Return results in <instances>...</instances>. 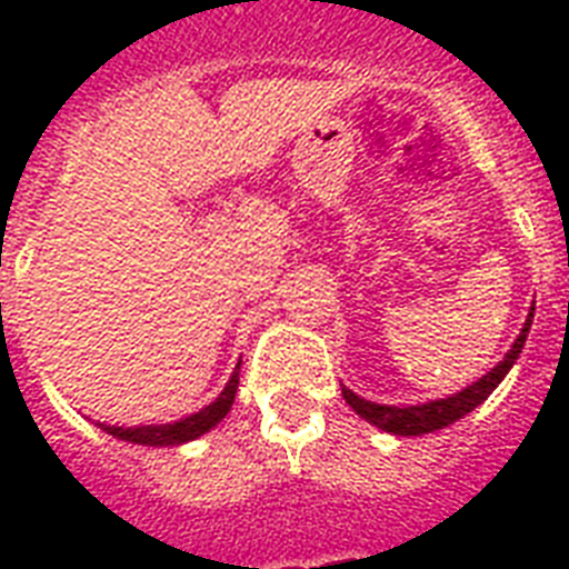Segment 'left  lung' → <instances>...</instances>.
<instances>
[{"label": "left lung", "mask_w": 569, "mask_h": 569, "mask_svg": "<svg viewBox=\"0 0 569 569\" xmlns=\"http://www.w3.org/2000/svg\"><path fill=\"white\" fill-rule=\"evenodd\" d=\"M531 319H535V307H531L529 319L522 325L520 337L511 346V351L505 355V360L499 366H493L485 378H478L472 387L460 389L449 398H437V401H428V405H413V407H392V405H375V401H366L357 392L342 387V398L348 405L355 407L357 413L363 416L366 422H372L375 428L389 433H398V437H419V433L440 431V428H449L451 422H458L467 413H472L481 401H487V396L493 392L502 378L511 372V366L517 363V357L522 355V346H526V337H529Z\"/></svg>", "instance_id": "8db88e82"}]
</instances>
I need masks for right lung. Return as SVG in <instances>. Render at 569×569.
<instances>
[{
    "label": "right lung",
    "instance_id": "1",
    "mask_svg": "<svg viewBox=\"0 0 569 569\" xmlns=\"http://www.w3.org/2000/svg\"><path fill=\"white\" fill-rule=\"evenodd\" d=\"M239 366H236V372H232V378L227 380L223 392L214 398L212 405H206L203 410L186 416L180 422L141 425V428H118V425H109V428H102V431H109L111 437H118V440L138 442V446H180V442L197 440L200 433L214 428L223 416L230 413L232 401H236V389H239Z\"/></svg>",
    "mask_w": 569,
    "mask_h": 569
}]
</instances>
